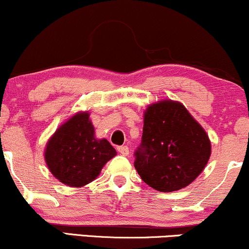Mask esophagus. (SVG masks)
I'll return each instance as SVG.
<instances>
[{
  "label": "esophagus",
  "mask_w": 249,
  "mask_h": 249,
  "mask_svg": "<svg viewBox=\"0 0 249 249\" xmlns=\"http://www.w3.org/2000/svg\"><path fill=\"white\" fill-rule=\"evenodd\" d=\"M118 151L124 156H127L129 154V149H128L127 145H120V147H118Z\"/></svg>",
  "instance_id": "34e87169"
}]
</instances>
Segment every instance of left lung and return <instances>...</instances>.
I'll return each instance as SVG.
<instances>
[{"label":"left lung","instance_id":"obj_1","mask_svg":"<svg viewBox=\"0 0 249 249\" xmlns=\"http://www.w3.org/2000/svg\"><path fill=\"white\" fill-rule=\"evenodd\" d=\"M134 155L143 182L157 191L171 192L199 176L209 162L211 143L182 104L165 100L145 110L142 141Z\"/></svg>","mask_w":249,"mask_h":249}]
</instances>
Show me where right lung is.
Segmentation results:
<instances>
[{
  "instance_id": "right-lung-1",
  "label": "right lung",
  "mask_w": 249,
  "mask_h": 249,
  "mask_svg": "<svg viewBox=\"0 0 249 249\" xmlns=\"http://www.w3.org/2000/svg\"><path fill=\"white\" fill-rule=\"evenodd\" d=\"M116 155L107 140H96L87 112L78 113L61 124L50 139L45 160L52 175L69 186L94 180L104 165Z\"/></svg>"
}]
</instances>
